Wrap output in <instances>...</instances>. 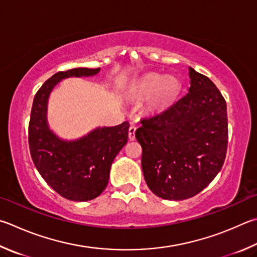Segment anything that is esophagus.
Instances as JSON below:
<instances>
[{"instance_id": "obj_1", "label": "esophagus", "mask_w": 257, "mask_h": 257, "mask_svg": "<svg viewBox=\"0 0 257 257\" xmlns=\"http://www.w3.org/2000/svg\"><path fill=\"white\" fill-rule=\"evenodd\" d=\"M135 133H136V127L134 124H130L129 130H128V137L130 141H134L135 139Z\"/></svg>"}]
</instances>
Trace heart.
<instances>
[{
  "label": "heart",
  "instance_id": "1",
  "mask_svg": "<svg viewBox=\"0 0 257 257\" xmlns=\"http://www.w3.org/2000/svg\"><path fill=\"white\" fill-rule=\"evenodd\" d=\"M160 80V76L153 74V75L145 77L141 84L142 94L146 95L151 93L147 100V105L152 110L162 108L163 105H165L167 102L171 101L177 91V83L174 78H165L161 82Z\"/></svg>",
  "mask_w": 257,
  "mask_h": 257
}]
</instances>
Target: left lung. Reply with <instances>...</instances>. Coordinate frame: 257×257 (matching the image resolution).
I'll return each mask as SVG.
<instances>
[{
  "label": "left lung",
  "instance_id": "obj_1",
  "mask_svg": "<svg viewBox=\"0 0 257 257\" xmlns=\"http://www.w3.org/2000/svg\"><path fill=\"white\" fill-rule=\"evenodd\" d=\"M188 93L169 108L141 120L145 181L154 194L184 200L208 186L226 158V101L209 77L189 67Z\"/></svg>",
  "mask_w": 257,
  "mask_h": 257
}]
</instances>
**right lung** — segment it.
<instances>
[{
    "label": "right lung",
    "mask_w": 257,
    "mask_h": 257,
    "mask_svg": "<svg viewBox=\"0 0 257 257\" xmlns=\"http://www.w3.org/2000/svg\"><path fill=\"white\" fill-rule=\"evenodd\" d=\"M100 68H73L58 72L36 93L28 141L31 158L41 177L56 192L72 201H88L108 185L111 164L128 141L129 122L93 130L73 142L58 138L47 123V101L56 84L72 76H92Z\"/></svg>",
    "instance_id": "add662e5"
}]
</instances>
